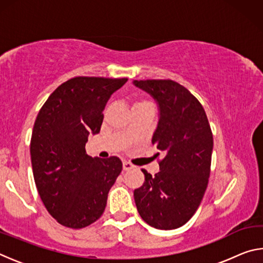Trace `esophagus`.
<instances>
[{"mask_svg":"<svg viewBox=\"0 0 263 263\" xmlns=\"http://www.w3.org/2000/svg\"><path fill=\"white\" fill-rule=\"evenodd\" d=\"M133 167V164L132 163H130V162H127V161H124L123 162V169L124 171H130V169H132Z\"/></svg>","mask_w":263,"mask_h":263,"instance_id":"34e87169","label":"esophagus"}]
</instances>
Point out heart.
I'll return each instance as SVG.
<instances>
[{
	"label": "heart",
	"instance_id": "1",
	"mask_svg": "<svg viewBox=\"0 0 263 263\" xmlns=\"http://www.w3.org/2000/svg\"><path fill=\"white\" fill-rule=\"evenodd\" d=\"M145 108H152L153 109V103L149 100L145 99V97H133L132 99V111L133 110H139V109H145Z\"/></svg>",
	"mask_w": 263,
	"mask_h": 263
}]
</instances>
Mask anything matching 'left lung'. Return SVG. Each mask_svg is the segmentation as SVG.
Wrapping results in <instances>:
<instances>
[{
    "instance_id": "left-lung-1",
    "label": "left lung",
    "mask_w": 263,
    "mask_h": 263,
    "mask_svg": "<svg viewBox=\"0 0 263 263\" xmlns=\"http://www.w3.org/2000/svg\"><path fill=\"white\" fill-rule=\"evenodd\" d=\"M158 101L160 119L152 144L163 153L153 177L135 190L140 217L159 230L183 226L201 204L211 171L212 131L199 101L173 80H135ZM160 153H157V157Z\"/></svg>"
}]
</instances>
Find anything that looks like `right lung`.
Instances as JSON below:
<instances>
[{"instance_id":"obj_1","label":"right lung","mask_w":263,"mask_h":263,"mask_svg":"<svg viewBox=\"0 0 263 263\" xmlns=\"http://www.w3.org/2000/svg\"><path fill=\"white\" fill-rule=\"evenodd\" d=\"M126 81L73 78L39 110L30 142L33 177L44 205L62 226L83 229L103 215L123 163L117 157L91 158L86 142L89 133L100 132L106 102Z\"/></svg>"}]
</instances>
